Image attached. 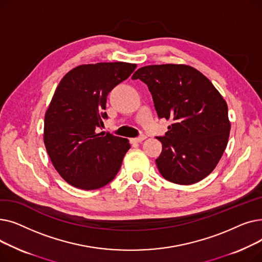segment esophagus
Segmentation results:
<instances>
[{"label":"esophagus","instance_id":"esophagus-1","mask_svg":"<svg viewBox=\"0 0 262 262\" xmlns=\"http://www.w3.org/2000/svg\"><path fill=\"white\" fill-rule=\"evenodd\" d=\"M145 139H146V136H145V135H140L139 137H137V138H135L134 141H135V142H142V141L145 140Z\"/></svg>","mask_w":262,"mask_h":262}]
</instances>
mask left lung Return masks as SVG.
I'll use <instances>...</instances> for the list:
<instances>
[{"instance_id": "1", "label": "left lung", "mask_w": 262, "mask_h": 262, "mask_svg": "<svg viewBox=\"0 0 262 262\" xmlns=\"http://www.w3.org/2000/svg\"><path fill=\"white\" fill-rule=\"evenodd\" d=\"M152 94L158 118L171 120L156 159L163 178L178 185L195 184L216 167L230 132L228 108L212 82L186 64H154L137 70Z\"/></svg>"}]
</instances>
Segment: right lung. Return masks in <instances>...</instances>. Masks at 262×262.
<instances>
[{
    "mask_svg": "<svg viewBox=\"0 0 262 262\" xmlns=\"http://www.w3.org/2000/svg\"><path fill=\"white\" fill-rule=\"evenodd\" d=\"M136 67L121 61L82 64L60 80L46 113L43 139L54 168L68 184L99 189L119 172L128 140L96 129L108 118V93Z\"/></svg>",
    "mask_w": 262,
    "mask_h": 262,
    "instance_id": "1",
    "label": "right lung"
}]
</instances>
